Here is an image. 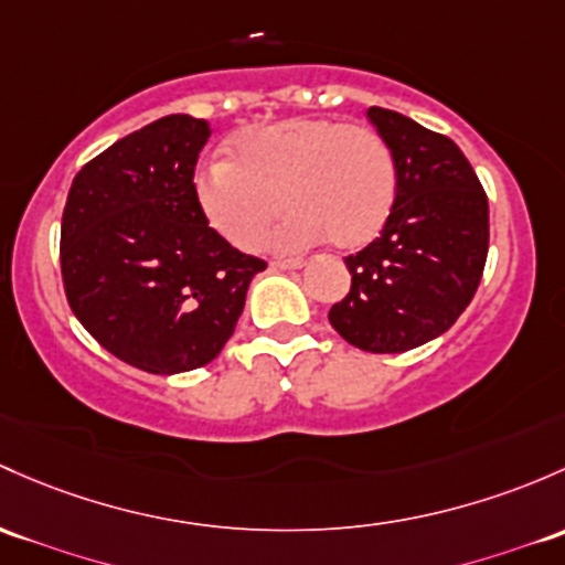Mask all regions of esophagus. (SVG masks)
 <instances>
[{
	"instance_id": "1",
	"label": "esophagus",
	"mask_w": 565,
	"mask_h": 565,
	"mask_svg": "<svg viewBox=\"0 0 565 565\" xmlns=\"http://www.w3.org/2000/svg\"><path fill=\"white\" fill-rule=\"evenodd\" d=\"M273 267H278V270H300V267H306V259H273Z\"/></svg>"
}]
</instances>
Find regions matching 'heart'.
Returning <instances> with one entry per match:
<instances>
[{
	"mask_svg": "<svg viewBox=\"0 0 565 565\" xmlns=\"http://www.w3.org/2000/svg\"><path fill=\"white\" fill-rule=\"evenodd\" d=\"M194 200L237 248L257 246L284 207L289 216L273 233L276 248H308L324 237L338 252H354L390 222L397 164L376 129L284 118L241 129L230 140V159L194 173Z\"/></svg>",
	"mask_w": 565,
	"mask_h": 565,
	"instance_id": "b5f03b06",
	"label": "heart"
}]
</instances>
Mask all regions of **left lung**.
I'll return each mask as SVG.
<instances>
[{"mask_svg": "<svg viewBox=\"0 0 565 565\" xmlns=\"http://www.w3.org/2000/svg\"><path fill=\"white\" fill-rule=\"evenodd\" d=\"M367 121L397 164V200L382 235L347 257L352 289L330 324L362 352L397 354L457 322L482 281L490 213L460 148L395 110Z\"/></svg>", "mask_w": 565, "mask_h": 565, "instance_id": "obj_1", "label": "left lung"}]
</instances>
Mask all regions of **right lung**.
<instances>
[{
  "label": "right lung",
  "instance_id": "add662e5",
  "mask_svg": "<svg viewBox=\"0 0 565 565\" xmlns=\"http://www.w3.org/2000/svg\"><path fill=\"white\" fill-rule=\"evenodd\" d=\"M207 138L203 118H159L83 164L64 205L70 308L110 354L159 376L216 358L265 270L200 213L194 164Z\"/></svg>",
  "mask_w": 565,
  "mask_h": 565
}]
</instances>
